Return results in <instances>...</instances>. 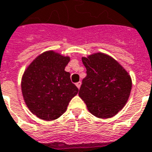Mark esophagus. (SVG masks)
<instances>
[{
    "label": "esophagus",
    "mask_w": 152,
    "mask_h": 152,
    "mask_svg": "<svg viewBox=\"0 0 152 152\" xmlns=\"http://www.w3.org/2000/svg\"><path fill=\"white\" fill-rule=\"evenodd\" d=\"M81 83H82V82H81V81H79V82H78V83H76V86L78 87V88H80V86H81Z\"/></svg>",
    "instance_id": "obj_1"
}]
</instances>
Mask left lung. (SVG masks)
Masks as SVG:
<instances>
[{
	"instance_id": "obj_1",
	"label": "left lung",
	"mask_w": 152,
	"mask_h": 152,
	"mask_svg": "<svg viewBox=\"0 0 152 152\" xmlns=\"http://www.w3.org/2000/svg\"><path fill=\"white\" fill-rule=\"evenodd\" d=\"M86 77L78 95L88 111L98 118L115 115L125 106L131 90V78L117 61L104 53L82 58Z\"/></svg>"
}]
</instances>
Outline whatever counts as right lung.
<instances>
[{
    "instance_id": "1",
    "label": "right lung",
    "mask_w": 152,
    "mask_h": 152,
    "mask_svg": "<svg viewBox=\"0 0 152 152\" xmlns=\"http://www.w3.org/2000/svg\"><path fill=\"white\" fill-rule=\"evenodd\" d=\"M69 57L53 51L39 55L23 74L21 91L28 109L40 119L53 121L66 111L78 92L64 69Z\"/></svg>"
}]
</instances>
